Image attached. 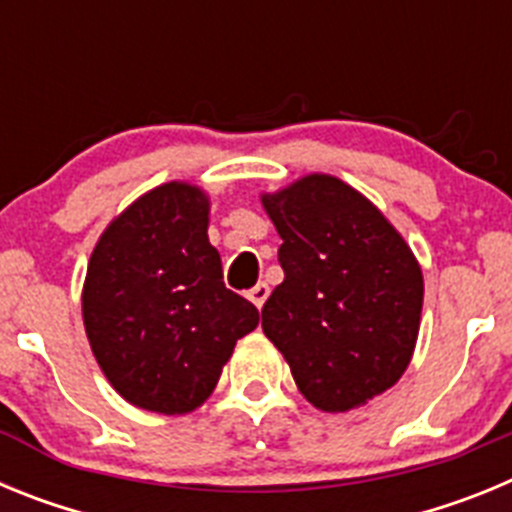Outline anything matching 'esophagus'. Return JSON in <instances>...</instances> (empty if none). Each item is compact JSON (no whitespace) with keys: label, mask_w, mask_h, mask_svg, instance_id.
<instances>
[{"label":"esophagus","mask_w":512,"mask_h":512,"mask_svg":"<svg viewBox=\"0 0 512 512\" xmlns=\"http://www.w3.org/2000/svg\"><path fill=\"white\" fill-rule=\"evenodd\" d=\"M266 297H269V284L266 282H259V284H253L251 289H248V300L253 302V305L259 307H264V302H266Z\"/></svg>","instance_id":"obj_1"}]
</instances>
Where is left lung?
Wrapping results in <instances>:
<instances>
[{
	"mask_svg": "<svg viewBox=\"0 0 512 512\" xmlns=\"http://www.w3.org/2000/svg\"><path fill=\"white\" fill-rule=\"evenodd\" d=\"M277 228L284 282L261 310L297 390L348 413L395 387L413 359L423 271L372 200L330 174L261 194Z\"/></svg>",
	"mask_w": 512,
	"mask_h": 512,
	"instance_id": "8db88e82",
	"label": "left lung"
}]
</instances>
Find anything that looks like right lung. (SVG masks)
Here are the masks:
<instances>
[{"label":"right lung","mask_w":512,"mask_h":512,"mask_svg":"<svg viewBox=\"0 0 512 512\" xmlns=\"http://www.w3.org/2000/svg\"><path fill=\"white\" fill-rule=\"evenodd\" d=\"M210 197L189 182L140 194L99 235L81 318L107 382L148 413L187 415L215 390L259 310L223 282Z\"/></svg>","instance_id":"1"}]
</instances>
